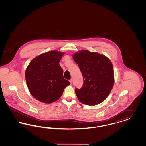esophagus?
<instances>
[{"label": "esophagus", "mask_w": 146, "mask_h": 146, "mask_svg": "<svg viewBox=\"0 0 146 146\" xmlns=\"http://www.w3.org/2000/svg\"><path fill=\"white\" fill-rule=\"evenodd\" d=\"M70 84L72 85V83H73V80H72V79H70Z\"/></svg>", "instance_id": "1"}]
</instances>
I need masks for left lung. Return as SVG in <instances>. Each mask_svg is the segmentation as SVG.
I'll list each match as a JSON object with an SVG mask.
<instances>
[{
	"label": "left lung",
	"mask_w": 146,
	"mask_h": 146,
	"mask_svg": "<svg viewBox=\"0 0 146 146\" xmlns=\"http://www.w3.org/2000/svg\"><path fill=\"white\" fill-rule=\"evenodd\" d=\"M83 76L81 89H75L79 101L94 106L103 102L114 85V70L111 61L97 52L82 50L73 56Z\"/></svg>",
	"instance_id": "obj_1"
}]
</instances>
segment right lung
Listing matches in <instances>:
<instances>
[{"label": "right lung", "instance_id": "right-lung-1", "mask_svg": "<svg viewBox=\"0 0 146 146\" xmlns=\"http://www.w3.org/2000/svg\"><path fill=\"white\" fill-rule=\"evenodd\" d=\"M62 52L51 51L35 58L26 70V80L31 95L42 102L50 104L59 99L70 84L63 78L59 62Z\"/></svg>", "mask_w": 146, "mask_h": 146}]
</instances>
